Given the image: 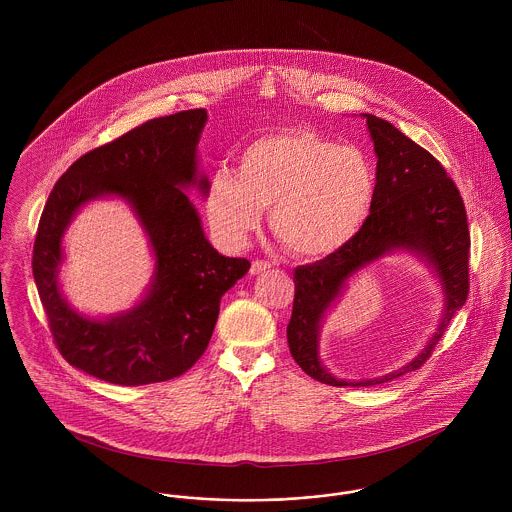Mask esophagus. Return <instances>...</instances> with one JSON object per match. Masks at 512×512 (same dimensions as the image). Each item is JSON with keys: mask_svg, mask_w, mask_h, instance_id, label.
Returning a JSON list of instances; mask_svg holds the SVG:
<instances>
[{"mask_svg": "<svg viewBox=\"0 0 512 512\" xmlns=\"http://www.w3.org/2000/svg\"><path fill=\"white\" fill-rule=\"evenodd\" d=\"M270 268V263L268 261H253L251 263V268H249V272L255 276V274H261V272H265V270H268Z\"/></svg>", "mask_w": 512, "mask_h": 512, "instance_id": "34e87169", "label": "esophagus"}]
</instances>
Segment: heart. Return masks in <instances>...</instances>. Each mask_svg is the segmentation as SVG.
I'll list each match as a JSON object with an SVG mask.
<instances>
[{
    "instance_id": "heart-1",
    "label": "heart",
    "mask_w": 512,
    "mask_h": 512,
    "mask_svg": "<svg viewBox=\"0 0 512 512\" xmlns=\"http://www.w3.org/2000/svg\"><path fill=\"white\" fill-rule=\"evenodd\" d=\"M376 171L363 149L305 128L255 138L238 169H217L205 195L207 219L222 244L242 247L270 207L276 238L295 255L326 257L370 219Z\"/></svg>"
}]
</instances>
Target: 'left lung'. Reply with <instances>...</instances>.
Returning <instances> with one entry per match:
<instances>
[{
	"instance_id": "1",
	"label": "left lung",
	"mask_w": 512,
	"mask_h": 512,
	"mask_svg": "<svg viewBox=\"0 0 512 512\" xmlns=\"http://www.w3.org/2000/svg\"><path fill=\"white\" fill-rule=\"evenodd\" d=\"M363 117L378 157L376 199L370 219L340 251L293 272L295 297L288 324L292 357L305 374L336 388L376 386L420 368L468 297L470 234L463 197L455 182L434 155L414 144L391 122L366 113ZM393 250L413 252L439 278L444 292L439 330L411 364L386 377L336 379L319 361L317 343L325 313L357 271Z\"/></svg>"
}]
</instances>
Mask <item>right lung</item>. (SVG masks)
Listing matches in <instances>:
<instances>
[{
  "label": "right lung",
  "instance_id": "obj_1",
  "mask_svg": "<svg viewBox=\"0 0 512 512\" xmlns=\"http://www.w3.org/2000/svg\"><path fill=\"white\" fill-rule=\"evenodd\" d=\"M205 109L180 111L136 126L76 159L49 194L38 224L32 274L49 330L69 365L119 386H144L184 374L205 353L220 299L249 270L205 238L184 190L207 194L197 171ZM126 200L147 230L156 270L145 297L128 312L88 318L60 292L62 236L94 198Z\"/></svg>",
  "mask_w": 512,
  "mask_h": 512
}]
</instances>
